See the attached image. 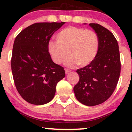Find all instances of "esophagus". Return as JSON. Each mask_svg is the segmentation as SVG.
Masks as SVG:
<instances>
[{"label":"esophagus","instance_id":"esophagus-1","mask_svg":"<svg viewBox=\"0 0 132 132\" xmlns=\"http://www.w3.org/2000/svg\"><path fill=\"white\" fill-rule=\"evenodd\" d=\"M71 70H69V69H65V73H66V75H68V74H69Z\"/></svg>","mask_w":132,"mask_h":132}]
</instances>
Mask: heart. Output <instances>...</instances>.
I'll return each mask as SVG.
<instances>
[{
    "label": "heart",
    "mask_w": 132,
    "mask_h": 132,
    "mask_svg": "<svg viewBox=\"0 0 132 132\" xmlns=\"http://www.w3.org/2000/svg\"><path fill=\"white\" fill-rule=\"evenodd\" d=\"M56 42L48 43V51L54 63L60 64L70 57L66 64L69 67H85L96 56L99 41L95 31L76 27H69L60 31L56 36Z\"/></svg>",
    "instance_id": "heart-1"
}]
</instances>
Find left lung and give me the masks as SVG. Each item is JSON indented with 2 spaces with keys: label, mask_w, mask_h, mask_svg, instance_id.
Listing matches in <instances>:
<instances>
[{
  "label": "left lung",
  "mask_w": 132,
  "mask_h": 132,
  "mask_svg": "<svg viewBox=\"0 0 132 132\" xmlns=\"http://www.w3.org/2000/svg\"><path fill=\"white\" fill-rule=\"evenodd\" d=\"M99 38L98 52L88 66L77 69L79 80L74 87L76 99L87 106L107 101L114 92L121 70L117 41L112 33L98 23H89Z\"/></svg>",
  "instance_id": "obj_1"
}]
</instances>
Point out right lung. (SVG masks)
<instances>
[{
	"label": "right lung",
	"mask_w": 132,
	"mask_h": 132,
	"mask_svg": "<svg viewBox=\"0 0 132 132\" xmlns=\"http://www.w3.org/2000/svg\"><path fill=\"white\" fill-rule=\"evenodd\" d=\"M65 22L35 23L16 36L11 68L16 90L27 102L43 105L54 97L57 82L65 76L64 68L55 64L48 43Z\"/></svg>",
	"instance_id": "obj_1"
}]
</instances>
